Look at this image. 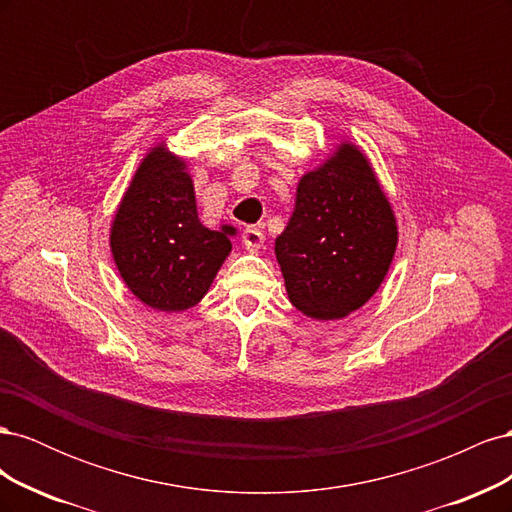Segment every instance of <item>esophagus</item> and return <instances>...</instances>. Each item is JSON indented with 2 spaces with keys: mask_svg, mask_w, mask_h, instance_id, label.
<instances>
[{
  "mask_svg": "<svg viewBox=\"0 0 512 512\" xmlns=\"http://www.w3.org/2000/svg\"><path fill=\"white\" fill-rule=\"evenodd\" d=\"M262 243H265V232H262L260 228L250 226V228L243 230V245H245L247 252H258Z\"/></svg>",
  "mask_w": 512,
  "mask_h": 512,
  "instance_id": "obj_1",
  "label": "esophagus"
}]
</instances>
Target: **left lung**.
Wrapping results in <instances>:
<instances>
[{"label": "left lung", "mask_w": 512, "mask_h": 512, "mask_svg": "<svg viewBox=\"0 0 512 512\" xmlns=\"http://www.w3.org/2000/svg\"><path fill=\"white\" fill-rule=\"evenodd\" d=\"M397 218L365 153L342 141L297 185L288 226L275 239L290 303L339 320L374 297L397 250Z\"/></svg>", "instance_id": "1"}]
</instances>
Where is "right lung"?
Masks as SVG:
<instances>
[{"label": "right lung", "instance_id": "obj_1", "mask_svg": "<svg viewBox=\"0 0 512 512\" xmlns=\"http://www.w3.org/2000/svg\"><path fill=\"white\" fill-rule=\"evenodd\" d=\"M237 228L209 230L196 211L188 162L166 143L138 164L111 222V254L134 297L158 312H185L209 292Z\"/></svg>", "mask_w": 512, "mask_h": 512}]
</instances>
